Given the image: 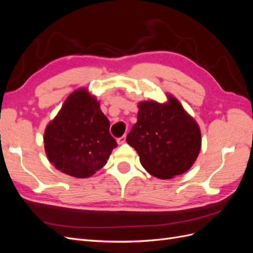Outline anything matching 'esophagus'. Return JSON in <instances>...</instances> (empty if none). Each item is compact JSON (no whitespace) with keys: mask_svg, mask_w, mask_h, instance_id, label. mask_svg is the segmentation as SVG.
I'll return each instance as SVG.
<instances>
[{"mask_svg":"<svg viewBox=\"0 0 253 253\" xmlns=\"http://www.w3.org/2000/svg\"><path fill=\"white\" fill-rule=\"evenodd\" d=\"M126 135L121 136L120 138H118V139H117V143H118V144H122V143H125V142H126Z\"/></svg>","mask_w":253,"mask_h":253,"instance_id":"esophagus-1","label":"esophagus"}]
</instances>
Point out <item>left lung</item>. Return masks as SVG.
I'll return each instance as SVG.
<instances>
[{"label": "left lung", "mask_w": 253, "mask_h": 253, "mask_svg": "<svg viewBox=\"0 0 253 253\" xmlns=\"http://www.w3.org/2000/svg\"><path fill=\"white\" fill-rule=\"evenodd\" d=\"M168 101L138 103L137 122L126 142L139 155L141 166L160 179H171L193 166L202 148V134L195 119L173 95Z\"/></svg>", "instance_id": "1"}]
</instances>
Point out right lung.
I'll return each mask as SVG.
<instances>
[{"label":"right lung","instance_id":"1","mask_svg":"<svg viewBox=\"0 0 253 253\" xmlns=\"http://www.w3.org/2000/svg\"><path fill=\"white\" fill-rule=\"evenodd\" d=\"M44 149L57 170L76 178H87L108 163L117 142L100 102L87 88L68 96L44 132Z\"/></svg>","mask_w":253,"mask_h":253}]
</instances>
